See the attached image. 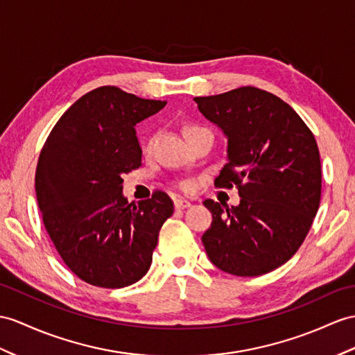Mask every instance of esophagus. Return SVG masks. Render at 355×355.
Listing matches in <instances>:
<instances>
[{"label":"esophagus","instance_id":"1","mask_svg":"<svg viewBox=\"0 0 355 355\" xmlns=\"http://www.w3.org/2000/svg\"><path fill=\"white\" fill-rule=\"evenodd\" d=\"M189 206H191V203L185 200V198H176V200H175L176 209H187V207H189Z\"/></svg>","mask_w":355,"mask_h":355}]
</instances>
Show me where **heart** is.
<instances>
[{
	"label": "heart",
	"instance_id": "heart-1",
	"mask_svg": "<svg viewBox=\"0 0 355 355\" xmlns=\"http://www.w3.org/2000/svg\"><path fill=\"white\" fill-rule=\"evenodd\" d=\"M198 131H203V128L202 126H197V125H185L184 126V134H185V137H188V135H191V134H196V132H198ZM150 148V141L148 143V149ZM182 188L184 189H189V184H182Z\"/></svg>",
	"mask_w": 355,
	"mask_h": 355
}]
</instances>
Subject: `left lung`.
<instances>
[{
  "label": "left lung",
  "mask_w": 355,
  "mask_h": 355,
  "mask_svg": "<svg viewBox=\"0 0 355 355\" xmlns=\"http://www.w3.org/2000/svg\"><path fill=\"white\" fill-rule=\"evenodd\" d=\"M227 138L215 187H238L241 202L203 205L212 224L202 243L221 271L254 277L286 263L312 227L321 202V159L312 131L291 105L256 87L194 98Z\"/></svg>",
  "instance_id": "obj_1"
}]
</instances>
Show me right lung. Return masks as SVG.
<instances>
[{"label": "right lung", "mask_w": 355, "mask_h": 355, "mask_svg": "<svg viewBox=\"0 0 355 355\" xmlns=\"http://www.w3.org/2000/svg\"><path fill=\"white\" fill-rule=\"evenodd\" d=\"M166 107L114 85L78 99L48 135L36 168L43 224L73 274L99 288H125L149 271L171 198L129 203L123 175L141 166L135 125Z\"/></svg>", "instance_id": "add662e5"}]
</instances>
